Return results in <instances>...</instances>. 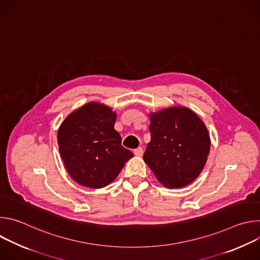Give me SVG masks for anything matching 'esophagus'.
<instances>
[{
  "mask_svg": "<svg viewBox=\"0 0 260 260\" xmlns=\"http://www.w3.org/2000/svg\"><path fill=\"white\" fill-rule=\"evenodd\" d=\"M134 153H135V155H137V156H142V155H143V148H142V147L137 148V149L134 150Z\"/></svg>",
  "mask_w": 260,
  "mask_h": 260,
  "instance_id": "obj_1",
  "label": "esophagus"
}]
</instances>
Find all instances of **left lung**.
Instances as JSON below:
<instances>
[{
	"label": "left lung",
	"instance_id": "8db88e82",
	"mask_svg": "<svg viewBox=\"0 0 260 260\" xmlns=\"http://www.w3.org/2000/svg\"><path fill=\"white\" fill-rule=\"evenodd\" d=\"M144 161L169 188L193 182L203 171L210 152V136L191 110L174 107L150 114Z\"/></svg>",
	"mask_w": 260,
	"mask_h": 260
}]
</instances>
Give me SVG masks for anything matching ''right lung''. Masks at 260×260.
I'll list each match as a JSON object with an SVG mask.
<instances>
[{
    "label": "right lung",
    "instance_id": "1",
    "mask_svg": "<svg viewBox=\"0 0 260 260\" xmlns=\"http://www.w3.org/2000/svg\"><path fill=\"white\" fill-rule=\"evenodd\" d=\"M116 114L88 103L71 113L58 128L59 153L69 175L82 186L102 188L112 182L134 154L114 129Z\"/></svg>",
    "mask_w": 260,
    "mask_h": 260
}]
</instances>
